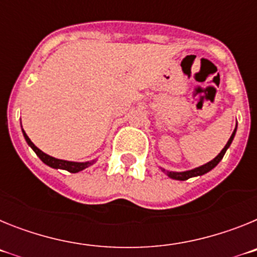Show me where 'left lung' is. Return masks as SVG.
I'll return each instance as SVG.
<instances>
[{
    "label": "left lung",
    "instance_id": "left-lung-1",
    "mask_svg": "<svg viewBox=\"0 0 257 257\" xmlns=\"http://www.w3.org/2000/svg\"><path fill=\"white\" fill-rule=\"evenodd\" d=\"M234 135H235V130L233 131V134H231V136H230V139L228 140V143H226V145L224 147V149H222V151L220 152V153L217 154V156L215 157L212 161H210V162L206 163V165L201 166V167H197V169H194V170H190V171H185V172H172V171H165V170H163V171L169 175L171 179H175V180H188V179L193 178V176H199V175L206 174V172H208L210 170H212L213 167H215V166H216L217 163L222 160V157H224V154H225L226 149L229 148V145H230L231 142H233V138H234Z\"/></svg>",
    "mask_w": 257,
    "mask_h": 257
}]
</instances>
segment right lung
I'll list each match as a JSON object with an SVG mask.
<instances>
[{
	"mask_svg": "<svg viewBox=\"0 0 257 257\" xmlns=\"http://www.w3.org/2000/svg\"><path fill=\"white\" fill-rule=\"evenodd\" d=\"M23 134H24V138H26L27 143L31 145V148L36 152V154H37L38 157H40L41 161H42L44 163H46L47 166H50V167H54V169L67 170V171L73 172L74 174V172L82 171V170H85L86 167H88V166H91L95 163V161H91V162L79 163V162H69V161L56 160V158H54V157L49 156V154H46V153H44L42 151H40V149H38L37 147H36V145L31 142V139H29L28 136H27V134L24 133V131H23Z\"/></svg>",
	"mask_w": 257,
	"mask_h": 257,
	"instance_id": "add662e5",
	"label": "right lung"
}]
</instances>
